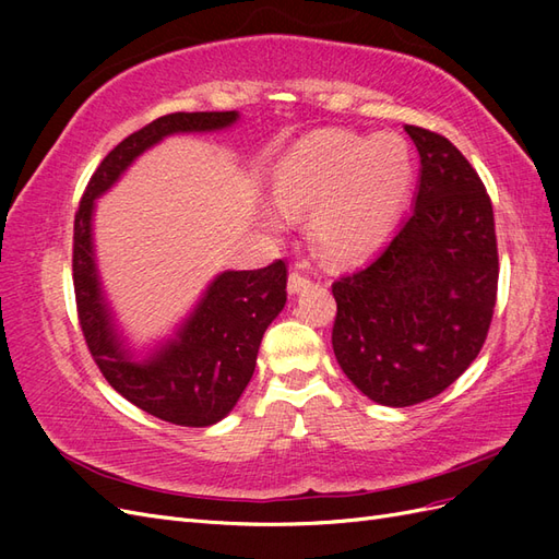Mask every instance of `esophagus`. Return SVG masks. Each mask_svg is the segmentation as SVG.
I'll return each instance as SVG.
<instances>
[{
  "label": "esophagus",
  "instance_id": "obj_1",
  "mask_svg": "<svg viewBox=\"0 0 559 559\" xmlns=\"http://www.w3.org/2000/svg\"><path fill=\"white\" fill-rule=\"evenodd\" d=\"M310 286V275L308 270L302 265H296L292 273H289V282H286V289H289V294H300L306 292Z\"/></svg>",
  "mask_w": 559,
  "mask_h": 559
}]
</instances>
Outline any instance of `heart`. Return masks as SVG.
<instances>
[{
	"label": "heart",
	"mask_w": 559,
	"mask_h": 559,
	"mask_svg": "<svg viewBox=\"0 0 559 559\" xmlns=\"http://www.w3.org/2000/svg\"><path fill=\"white\" fill-rule=\"evenodd\" d=\"M413 154L399 134L373 138L321 130L296 144L275 173V195L286 212H308L310 235L329 261L347 263L376 251L392 233L413 186ZM282 210L265 224L282 228Z\"/></svg>",
	"instance_id": "1"
}]
</instances>
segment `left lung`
Here are the masks:
<instances>
[{
    "mask_svg": "<svg viewBox=\"0 0 559 559\" xmlns=\"http://www.w3.org/2000/svg\"><path fill=\"white\" fill-rule=\"evenodd\" d=\"M405 132L421 160L415 207L373 261L331 284L335 359L392 408L438 396L473 364L499 282L492 200L478 173L443 134Z\"/></svg>",
    "mask_w": 559,
    "mask_h": 559,
    "instance_id": "1",
    "label": "left lung"
}]
</instances>
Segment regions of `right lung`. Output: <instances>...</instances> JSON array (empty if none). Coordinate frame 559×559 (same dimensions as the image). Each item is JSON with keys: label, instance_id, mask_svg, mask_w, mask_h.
Returning a JSON list of instances; mask_svg holds the SVG:
<instances>
[{"label": "right lung", "instance_id": "add662e5", "mask_svg": "<svg viewBox=\"0 0 559 559\" xmlns=\"http://www.w3.org/2000/svg\"><path fill=\"white\" fill-rule=\"evenodd\" d=\"M235 121V111H177L128 134L97 165L74 216L72 275L79 326L99 373L138 408L179 427H210L238 403L257 368L261 337L286 302V263L277 259L259 270L222 273L175 341L146 364H134L118 343L99 292L91 216L95 198L148 146L173 132L222 130Z\"/></svg>", "mask_w": 559, "mask_h": 559}]
</instances>
